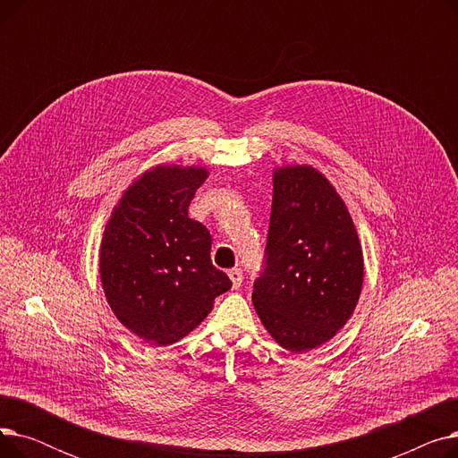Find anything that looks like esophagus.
Wrapping results in <instances>:
<instances>
[{
  "instance_id": "34e87169",
  "label": "esophagus",
  "mask_w": 458,
  "mask_h": 458,
  "mask_svg": "<svg viewBox=\"0 0 458 458\" xmlns=\"http://www.w3.org/2000/svg\"><path fill=\"white\" fill-rule=\"evenodd\" d=\"M228 276H230V280H232V285H233V287L242 285V282H243V273H242V269H230V271H228Z\"/></svg>"
}]
</instances>
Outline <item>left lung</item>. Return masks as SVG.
I'll use <instances>...</instances> for the list:
<instances>
[{
    "label": "left lung",
    "mask_w": 458,
    "mask_h": 458,
    "mask_svg": "<svg viewBox=\"0 0 458 458\" xmlns=\"http://www.w3.org/2000/svg\"><path fill=\"white\" fill-rule=\"evenodd\" d=\"M362 284V247L338 191L310 165L275 168L266 269L252 292L273 340L293 352L327 344L352 316Z\"/></svg>",
    "instance_id": "1"
}]
</instances>
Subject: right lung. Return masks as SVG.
Here are the masks:
<instances>
[{
	"label": "right lung",
	"instance_id": "add662e5",
	"mask_svg": "<svg viewBox=\"0 0 458 458\" xmlns=\"http://www.w3.org/2000/svg\"><path fill=\"white\" fill-rule=\"evenodd\" d=\"M208 174L204 166H152L124 191L106 225V299L116 319L148 344L182 340L232 287L211 263L208 228L189 219V204Z\"/></svg>",
	"mask_w": 458,
	"mask_h": 458
}]
</instances>
